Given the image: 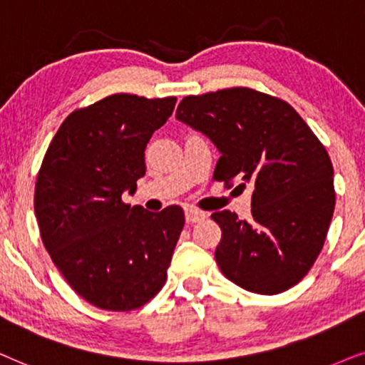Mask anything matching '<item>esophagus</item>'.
Wrapping results in <instances>:
<instances>
[{
	"instance_id": "obj_1",
	"label": "esophagus",
	"mask_w": 365,
	"mask_h": 365,
	"mask_svg": "<svg viewBox=\"0 0 365 365\" xmlns=\"http://www.w3.org/2000/svg\"><path fill=\"white\" fill-rule=\"evenodd\" d=\"M205 217H207V213L202 212V210H198V208H193V207L185 208V218H187V222L197 223V222H202Z\"/></svg>"
}]
</instances>
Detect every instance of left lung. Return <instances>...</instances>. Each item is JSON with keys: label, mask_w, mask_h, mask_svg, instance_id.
Wrapping results in <instances>:
<instances>
[{"label": "left lung", "mask_w": 365, "mask_h": 365, "mask_svg": "<svg viewBox=\"0 0 365 365\" xmlns=\"http://www.w3.org/2000/svg\"><path fill=\"white\" fill-rule=\"evenodd\" d=\"M177 118L217 145L213 178L254 187L250 222L212 213L222 228V274L255 294L294 287L317 260L334 215L327 150L287 101L245 86L185 96Z\"/></svg>", "instance_id": "8db88e82"}]
</instances>
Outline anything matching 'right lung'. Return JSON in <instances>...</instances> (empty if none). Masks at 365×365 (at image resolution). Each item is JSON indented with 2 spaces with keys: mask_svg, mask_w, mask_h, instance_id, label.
<instances>
[{
  "mask_svg": "<svg viewBox=\"0 0 365 365\" xmlns=\"http://www.w3.org/2000/svg\"><path fill=\"white\" fill-rule=\"evenodd\" d=\"M175 103L115 93L73 110L41 162L35 213L43 245L70 287L98 309L143 307L167 280L182 207L130 208L121 193L137 188L147 143Z\"/></svg>",
  "mask_w": 365,
  "mask_h": 365,
  "instance_id": "1",
  "label": "right lung"
}]
</instances>
